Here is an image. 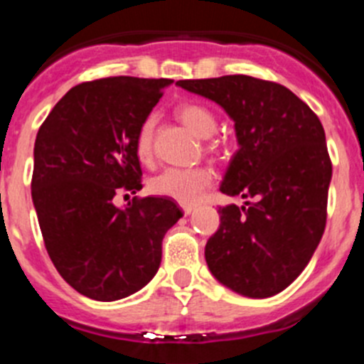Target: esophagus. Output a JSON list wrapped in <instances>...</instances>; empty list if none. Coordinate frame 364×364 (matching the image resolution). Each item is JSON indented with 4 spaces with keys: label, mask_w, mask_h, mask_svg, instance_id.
Listing matches in <instances>:
<instances>
[{
    "label": "esophagus",
    "mask_w": 364,
    "mask_h": 364,
    "mask_svg": "<svg viewBox=\"0 0 364 364\" xmlns=\"http://www.w3.org/2000/svg\"><path fill=\"white\" fill-rule=\"evenodd\" d=\"M181 208H183V212H185V215H190V213L196 210V206H193V205H181Z\"/></svg>",
    "instance_id": "esophagus-1"
}]
</instances>
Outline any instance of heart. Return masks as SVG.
<instances>
[{"mask_svg": "<svg viewBox=\"0 0 364 364\" xmlns=\"http://www.w3.org/2000/svg\"><path fill=\"white\" fill-rule=\"evenodd\" d=\"M179 120L185 124L192 134L201 140H206L215 132L217 120L212 111L201 104H183L178 107ZM156 117L149 114L140 125L136 136V154L147 161L152 154V134H154ZM213 174L206 166H193V168H165L149 181V188L156 196L174 199L181 205H190L201 199L205 190L212 185Z\"/></svg>", "mask_w": 364, "mask_h": 364, "instance_id": "b5f03b06", "label": "heart"}]
</instances>
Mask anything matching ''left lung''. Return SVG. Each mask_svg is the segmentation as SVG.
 I'll return each instance as SVG.
<instances>
[{
  "instance_id": "1",
  "label": "left lung",
  "mask_w": 364,
  "mask_h": 364,
  "mask_svg": "<svg viewBox=\"0 0 364 364\" xmlns=\"http://www.w3.org/2000/svg\"><path fill=\"white\" fill-rule=\"evenodd\" d=\"M220 105L235 124L239 151L220 192L247 199L219 208L220 226L205 259L224 287L269 298L293 284L320 244L332 179L325 131L285 86L247 75L178 80Z\"/></svg>"
}]
</instances>
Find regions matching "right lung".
<instances>
[{"mask_svg":"<svg viewBox=\"0 0 364 364\" xmlns=\"http://www.w3.org/2000/svg\"><path fill=\"white\" fill-rule=\"evenodd\" d=\"M174 80L109 77L71 87L43 122L33 147L32 201L44 246L77 293L114 301L158 273L161 242L183 212L168 198L132 199L141 188L140 125Z\"/></svg>","mask_w":364,"mask_h":364,"instance_id":"right-lung-1","label":"right lung"}]
</instances>
